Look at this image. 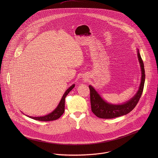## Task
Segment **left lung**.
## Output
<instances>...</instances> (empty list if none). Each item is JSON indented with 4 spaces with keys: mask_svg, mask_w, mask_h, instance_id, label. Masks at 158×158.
Masks as SVG:
<instances>
[{
    "mask_svg": "<svg viewBox=\"0 0 158 158\" xmlns=\"http://www.w3.org/2000/svg\"><path fill=\"white\" fill-rule=\"evenodd\" d=\"M137 57L141 69V80L139 90L135 96L128 101L118 105L110 103L103 100L100 94L91 85L89 86L90 89L91 110L97 117L101 118H113L127 114L135 108L138 103L143 89L145 74L143 61L141 58L139 51L137 49Z\"/></svg>",
    "mask_w": 158,
    "mask_h": 158,
    "instance_id": "1",
    "label": "left lung"
}]
</instances>
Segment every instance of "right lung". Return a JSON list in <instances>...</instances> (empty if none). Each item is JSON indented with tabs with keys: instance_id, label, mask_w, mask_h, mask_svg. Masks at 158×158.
Listing matches in <instances>:
<instances>
[{
	"instance_id": "right-lung-1",
	"label": "right lung",
	"mask_w": 158,
	"mask_h": 158,
	"mask_svg": "<svg viewBox=\"0 0 158 158\" xmlns=\"http://www.w3.org/2000/svg\"><path fill=\"white\" fill-rule=\"evenodd\" d=\"M75 87V84H73L71 86H70L66 91L64 92L63 94V97L61 98V100H60L58 105L57 107L52 112L49 113L47 115H45L44 116H41V117H31V116H28V117L39 120V121H52V120H55L58 118H59L62 114L64 112V108H65V98L67 96L68 94L69 93L70 91H71L72 89Z\"/></svg>"
}]
</instances>
